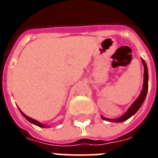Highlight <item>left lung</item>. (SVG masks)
Returning a JSON list of instances; mask_svg holds the SVG:
<instances>
[{
    "instance_id": "1",
    "label": "left lung",
    "mask_w": 158,
    "mask_h": 158,
    "mask_svg": "<svg viewBox=\"0 0 158 158\" xmlns=\"http://www.w3.org/2000/svg\"><path fill=\"white\" fill-rule=\"evenodd\" d=\"M143 65H144V84H143V89L142 91L140 93L139 96L137 98L135 102L133 103L131 106L129 107L128 111L126 112L122 117H120L116 119H111V118H106L104 117H102L103 119L107 120L109 122H115V123H120L123 121H125L128 118H129L130 117L133 116L135 113L139 110L140 106L142 105L143 102L146 99V94H147V90H148V71H147V66H146V62L142 61Z\"/></svg>"
}]
</instances>
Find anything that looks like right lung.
<instances>
[{
  "label": "right lung",
  "mask_w": 158,
  "mask_h": 158,
  "mask_svg": "<svg viewBox=\"0 0 158 158\" xmlns=\"http://www.w3.org/2000/svg\"><path fill=\"white\" fill-rule=\"evenodd\" d=\"M19 111L21 112V110H19ZM21 113L23 114V116L24 117V118H25L27 119L28 121H29L30 123H34V124H35V125H37V126H39V127H45V125H44V124H42V123H39L38 121H36V120H35V119H33V118H29V117H28L27 115H25V114L23 113V112H21Z\"/></svg>",
  "instance_id": "obj_1"
}]
</instances>
